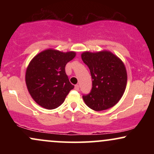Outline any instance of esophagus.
I'll return each instance as SVG.
<instances>
[{"label":"esophagus","mask_w":154,"mask_h":154,"mask_svg":"<svg viewBox=\"0 0 154 154\" xmlns=\"http://www.w3.org/2000/svg\"><path fill=\"white\" fill-rule=\"evenodd\" d=\"M79 89V86L78 85H76L75 86V91H78Z\"/></svg>","instance_id":"34e87169"}]
</instances>
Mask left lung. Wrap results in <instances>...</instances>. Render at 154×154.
Listing matches in <instances>:
<instances>
[{
	"mask_svg": "<svg viewBox=\"0 0 154 154\" xmlns=\"http://www.w3.org/2000/svg\"><path fill=\"white\" fill-rule=\"evenodd\" d=\"M81 57L92 77L91 92L82 95L85 103L97 111L114 106L121 99L126 88L128 75L123 62L109 51L84 52Z\"/></svg>",
	"mask_w": 154,
	"mask_h": 154,
	"instance_id": "8db88e82",
	"label": "left lung"
}]
</instances>
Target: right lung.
<instances>
[{"label": "right lung", "mask_w": 154, "mask_h": 154, "mask_svg": "<svg viewBox=\"0 0 154 154\" xmlns=\"http://www.w3.org/2000/svg\"><path fill=\"white\" fill-rule=\"evenodd\" d=\"M75 52L44 51L35 56L26 69L25 80L32 98L40 106L54 109L63 103L75 88L70 83L65 66L75 58Z\"/></svg>", "instance_id": "right-lung-1"}]
</instances>
